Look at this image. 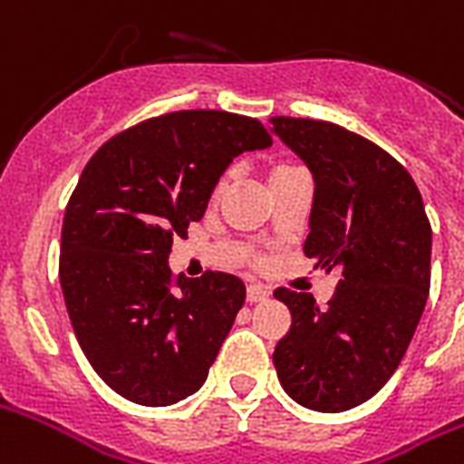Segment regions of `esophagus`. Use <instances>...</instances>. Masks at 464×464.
Returning <instances> with one entry per match:
<instances>
[{"instance_id":"obj_1","label":"esophagus","mask_w":464,"mask_h":464,"mask_svg":"<svg viewBox=\"0 0 464 464\" xmlns=\"http://www.w3.org/2000/svg\"><path fill=\"white\" fill-rule=\"evenodd\" d=\"M246 296H247V302H250V304L265 302V299L270 296V289L263 287V285H256V282H253V285H247V295Z\"/></svg>"}]
</instances>
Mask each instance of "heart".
Wrapping results in <instances>:
<instances>
[{"mask_svg": "<svg viewBox=\"0 0 464 464\" xmlns=\"http://www.w3.org/2000/svg\"><path fill=\"white\" fill-rule=\"evenodd\" d=\"M282 169H289V168H277V169H275V172H282ZM224 182H226V177H224V179H221V185H224Z\"/></svg>", "mask_w": 464, "mask_h": 464, "instance_id": "1", "label": "heart"}]
</instances>
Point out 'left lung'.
<instances>
[{
  "mask_svg": "<svg viewBox=\"0 0 464 464\" xmlns=\"http://www.w3.org/2000/svg\"><path fill=\"white\" fill-rule=\"evenodd\" d=\"M270 123L314 177L304 256L341 272L326 309L304 292H275L292 326L272 362L296 404L348 411L387 384L416 334L433 233L411 175L372 140L314 119Z\"/></svg>",
  "mask_w": 464,
  "mask_h": 464,
  "instance_id": "obj_1",
  "label": "left lung"
}]
</instances>
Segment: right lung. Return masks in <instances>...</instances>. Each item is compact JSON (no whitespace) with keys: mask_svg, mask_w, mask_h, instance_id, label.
<instances>
[{"mask_svg":"<svg viewBox=\"0 0 464 464\" xmlns=\"http://www.w3.org/2000/svg\"><path fill=\"white\" fill-rule=\"evenodd\" d=\"M272 146L263 123L192 109L121 130L67 201L60 287L94 372L129 401L169 406L207 382L246 302L236 275L172 279V238L207 211L233 158Z\"/></svg>","mask_w":464,"mask_h":464,"instance_id":"obj_1","label":"right lung"}]
</instances>
